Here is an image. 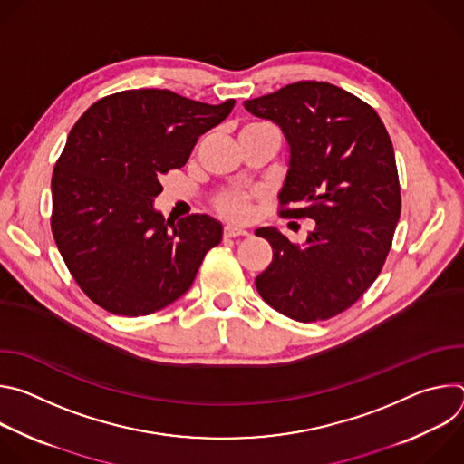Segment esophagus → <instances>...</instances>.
<instances>
[{"label": "esophagus", "instance_id": "obj_1", "mask_svg": "<svg viewBox=\"0 0 464 464\" xmlns=\"http://www.w3.org/2000/svg\"><path fill=\"white\" fill-rule=\"evenodd\" d=\"M249 231L242 229V227H235V226H226L224 227V237L226 238H233V237H247Z\"/></svg>", "mask_w": 464, "mask_h": 464}]
</instances>
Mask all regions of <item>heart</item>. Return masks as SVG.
Listing matches in <instances>:
<instances>
[{"mask_svg": "<svg viewBox=\"0 0 464 464\" xmlns=\"http://www.w3.org/2000/svg\"><path fill=\"white\" fill-rule=\"evenodd\" d=\"M262 122H247L240 128V131L260 126ZM251 192L249 190H226L222 194L217 196L215 206L218 209V213L226 218L231 220H246L249 217V202H251Z\"/></svg>", "mask_w": 464, "mask_h": 464, "instance_id": "obj_1", "label": "heart"}]
</instances>
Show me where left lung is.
Returning <instances> with one entry per match:
<instances>
[{
	"label": "left lung",
	"mask_w": 464,
	"mask_h": 464,
	"mask_svg": "<svg viewBox=\"0 0 464 464\" xmlns=\"http://www.w3.org/2000/svg\"><path fill=\"white\" fill-rule=\"evenodd\" d=\"M244 108L276 122L286 138L281 215L315 222L303 244L276 227L255 231L274 249L270 266L255 279L256 292L295 321L333 317L374 283L401 218L387 130L367 102L328 82H294ZM288 203L296 208L288 210Z\"/></svg>",
	"instance_id": "obj_1"
}]
</instances>
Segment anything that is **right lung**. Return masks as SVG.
Here are the masks:
<instances>
[{"label": "right lung", "mask_w": 464, "mask_h": 464, "mask_svg": "<svg viewBox=\"0 0 464 464\" xmlns=\"http://www.w3.org/2000/svg\"><path fill=\"white\" fill-rule=\"evenodd\" d=\"M235 101L206 104L170 90H126L92 104L72 128L51 179V229L82 292L104 310L140 317L179 299L222 224L154 209L160 178L187 163L198 138Z\"/></svg>", "instance_id": "right-lung-1"}]
</instances>
